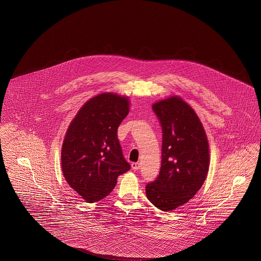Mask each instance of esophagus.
<instances>
[{"label": "esophagus", "mask_w": 261, "mask_h": 261, "mask_svg": "<svg viewBox=\"0 0 261 261\" xmlns=\"http://www.w3.org/2000/svg\"><path fill=\"white\" fill-rule=\"evenodd\" d=\"M131 166H132V169H133V170H138V169H140V167H141V165H140L139 162H133V163L131 164Z\"/></svg>", "instance_id": "esophagus-1"}]
</instances>
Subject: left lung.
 <instances>
[{
  "label": "left lung",
  "mask_w": 261,
  "mask_h": 261,
  "mask_svg": "<svg viewBox=\"0 0 261 261\" xmlns=\"http://www.w3.org/2000/svg\"><path fill=\"white\" fill-rule=\"evenodd\" d=\"M162 128V167L146 186L149 201L162 211L185 204L203 185L210 168V145L193 108L179 96L152 105Z\"/></svg>",
  "instance_id": "1"
}]
</instances>
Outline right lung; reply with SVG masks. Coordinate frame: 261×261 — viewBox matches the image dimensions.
Returning a JSON list of instances; mask_svg holds the SVG:
<instances>
[{
    "mask_svg": "<svg viewBox=\"0 0 261 261\" xmlns=\"http://www.w3.org/2000/svg\"><path fill=\"white\" fill-rule=\"evenodd\" d=\"M128 97L101 93L87 100L68 126L62 148V173L87 202L107 197L130 169L117 129L129 113Z\"/></svg>",
    "mask_w": 261,
    "mask_h": 261,
    "instance_id": "add662e5",
    "label": "right lung"
}]
</instances>
